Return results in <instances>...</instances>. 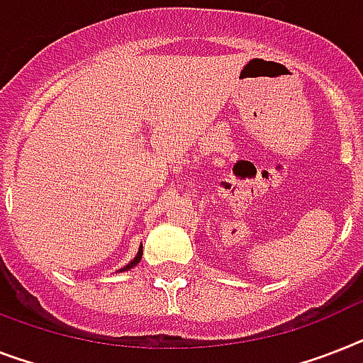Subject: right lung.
Masks as SVG:
<instances>
[{"mask_svg":"<svg viewBox=\"0 0 363 363\" xmlns=\"http://www.w3.org/2000/svg\"><path fill=\"white\" fill-rule=\"evenodd\" d=\"M141 255H143V248H141V246H140V250H138V255H135V257L132 259L130 263L126 264V267H123V268H121L119 272H126V270H130L132 267H135V264H138V263H140V261H141Z\"/></svg>","mask_w":363,"mask_h":363,"instance_id":"right-lung-1","label":"right lung"}]
</instances>
